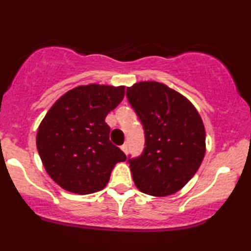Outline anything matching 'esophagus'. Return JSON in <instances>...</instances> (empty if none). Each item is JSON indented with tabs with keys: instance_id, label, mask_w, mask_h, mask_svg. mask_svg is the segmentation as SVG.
I'll return each mask as SVG.
<instances>
[{
	"instance_id": "esophagus-1",
	"label": "esophagus",
	"mask_w": 251,
	"mask_h": 251,
	"mask_svg": "<svg viewBox=\"0 0 251 251\" xmlns=\"http://www.w3.org/2000/svg\"><path fill=\"white\" fill-rule=\"evenodd\" d=\"M120 149L123 150V151L125 152V154H127V144H126V143H125V144H123V146L120 147Z\"/></svg>"
}]
</instances>
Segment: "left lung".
<instances>
[{
    "label": "left lung",
    "instance_id": "left-lung-1",
    "mask_svg": "<svg viewBox=\"0 0 251 251\" xmlns=\"http://www.w3.org/2000/svg\"><path fill=\"white\" fill-rule=\"evenodd\" d=\"M126 96L146 133L143 154L128 160L137 189L156 197L176 194L195 176L205 154L199 112L185 96L157 81L133 84Z\"/></svg>",
    "mask_w": 251,
    "mask_h": 251
}]
</instances>
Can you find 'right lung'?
Here are the masks:
<instances>
[{"label": "right lung", "mask_w": 251, "mask_h": 251, "mask_svg": "<svg viewBox=\"0 0 251 251\" xmlns=\"http://www.w3.org/2000/svg\"><path fill=\"white\" fill-rule=\"evenodd\" d=\"M125 96V86L89 84L62 95L37 131V150L50 178L66 191L88 195L105 188L126 155L109 141L104 119Z\"/></svg>", "instance_id": "1"}]
</instances>
